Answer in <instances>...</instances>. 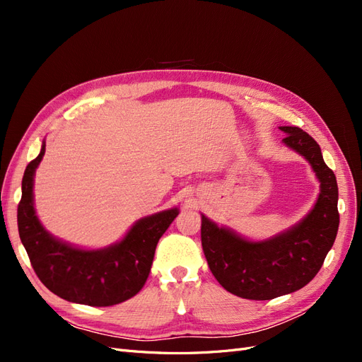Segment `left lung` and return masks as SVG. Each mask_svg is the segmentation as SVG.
<instances>
[{
	"instance_id": "obj_1",
	"label": "left lung",
	"mask_w": 362,
	"mask_h": 362,
	"mask_svg": "<svg viewBox=\"0 0 362 362\" xmlns=\"http://www.w3.org/2000/svg\"><path fill=\"white\" fill-rule=\"evenodd\" d=\"M284 144L299 152L320 180V196L303 221L267 242L254 243L218 228L202 216V249L214 278L238 298L269 300L305 287L332 247L338 223V185L320 146L298 127H281Z\"/></svg>"
}]
</instances>
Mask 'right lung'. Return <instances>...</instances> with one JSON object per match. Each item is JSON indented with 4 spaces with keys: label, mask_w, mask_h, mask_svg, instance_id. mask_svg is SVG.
I'll return each mask as SVG.
<instances>
[{
    "label": "right lung",
    "mask_w": 362,
    "mask_h": 362,
    "mask_svg": "<svg viewBox=\"0 0 362 362\" xmlns=\"http://www.w3.org/2000/svg\"><path fill=\"white\" fill-rule=\"evenodd\" d=\"M45 154L28 163L18 204V229L33 269L49 291L59 298L90 305L110 306L137 294L145 286L160 237L178 216V210L161 211L139 221L122 242L101 250H81L52 238L33 206V177Z\"/></svg>",
    "instance_id": "right-lung-1"
}]
</instances>
